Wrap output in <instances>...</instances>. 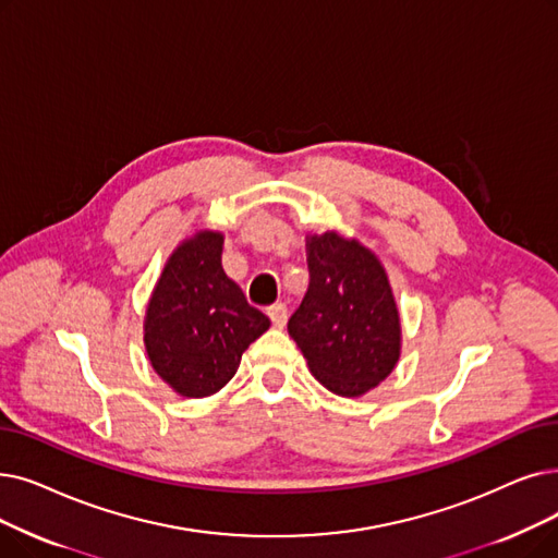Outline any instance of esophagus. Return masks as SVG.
I'll use <instances>...</instances> for the list:
<instances>
[{
	"mask_svg": "<svg viewBox=\"0 0 558 558\" xmlns=\"http://www.w3.org/2000/svg\"><path fill=\"white\" fill-rule=\"evenodd\" d=\"M266 314H269V319H271V324H274L276 328H282V326L287 324V317H289V312H287V305H284V303L271 305L269 310H266Z\"/></svg>",
	"mask_w": 558,
	"mask_h": 558,
	"instance_id": "obj_1",
	"label": "esophagus"
}]
</instances>
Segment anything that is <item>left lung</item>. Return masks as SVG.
Instances as JSON below:
<instances>
[{"label":"left lung","mask_w":558,"mask_h":558,"mask_svg":"<svg viewBox=\"0 0 558 558\" xmlns=\"http://www.w3.org/2000/svg\"><path fill=\"white\" fill-rule=\"evenodd\" d=\"M310 287L287 324L310 372L339 397H360L392 374L399 310L376 255L335 232L307 239Z\"/></svg>","instance_id":"8db88e82"}]
</instances>
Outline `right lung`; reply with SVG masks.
<instances>
[{"label": "right lung", "mask_w": 558, "mask_h": 558, "mask_svg": "<svg viewBox=\"0 0 558 558\" xmlns=\"http://www.w3.org/2000/svg\"><path fill=\"white\" fill-rule=\"evenodd\" d=\"M223 234L198 232L166 262L145 314L155 372L182 397L219 392L241 353L271 326L221 266Z\"/></svg>", "instance_id": "add662e5"}]
</instances>
